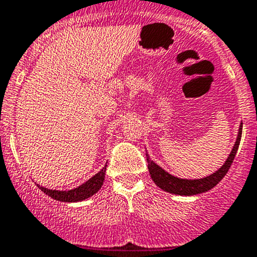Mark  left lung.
<instances>
[{"mask_svg":"<svg viewBox=\"0 0 257 257\" xmlns=\"http://www.w3.org/2000/svg\"><path fill=\"white\" fill-rule=\"evenodd\" d=\"M241 132L242 124L240 125L235 145H234L229 158L226 159L225 164H224L218 171H215L214 174L210 175V176L201 178V180H182V178L175 177L172 176V175L167 174L165 170L161 169L160 166H158L155 163H153V161L150 160L149 155L147 154L148 169H149L151 178H153L154 182L156 183V186H159V187L163 188L164 191L170 193L180 194V196H192V194L207 192V191H209L210 188L217 186L218 183L223 180V177L225 176L226 172H228L229 167L233 164L234 158H235L236 155V151L239 149L240 139H241Z\"/></svg>","mask_w":257,"mask_h":257,"instance_id":"obj_1","label":"left lung"}]
</instances>
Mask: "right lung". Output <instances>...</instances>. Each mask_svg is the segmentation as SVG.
Listing matches in <instances>:
<instances>
[{"label":"right lung","instance_id":"obj_1","mask_svg":"<svg viewBox=\"0 0 257 257\" xmlns=\"http://www.w3.org/2000/svg\"><path fill=\"white\" fill-rule=\"evenodd\" d=\"M104 172H106V166H104L98 174H96L93 177H91L87 182H85L83 185L79 186L77 188H74V190H70V191L48 190V188L42 187V186H39V188L45 194L50 196L51 198L56 199V201H60V202L83 201V199L93 196V194L102 187L104 181Z\"/></svg>","mask_w":257,"mask_h":257}]
</instances>
